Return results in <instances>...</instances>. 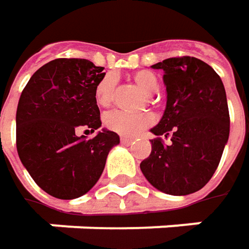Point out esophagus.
Listing matches in <instances>:
<instances>
[{"instance_id":"esophagus-1","label":"esophagus","mask_w":249,"mask_h":249,"mask_svg":"<svg viewBox=\"0 0 249 249\" xmlns=\"http://www.w3.org/2000/svg\"><path fill=\"white\" fill-rule=\"evenodd\" d=\"M120 140H122V143H124V144H130V143H133V139H130V138H124V136H122Z\"/></svg>"}]
</instances>
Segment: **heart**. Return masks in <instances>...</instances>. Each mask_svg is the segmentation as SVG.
Masks as SVG:
<instances>
[{"label":"heart","instance_id":"obj_1","mask_svg":"<svg viewBox=\"0 0 249 249\" xmlns=\"http://www.w3.org/2000/svg\"><path fill=\"white\" fill-rule=\"evenodd\" d=\"M133 80L149 94H155L159 89L158 77L149 70L136 71L133 74ZM94 97H96L97 105L102 107H107L111 105L113 97H114V77L113 76H106L97 83L96 90H94ZM152 123H153V116L150 113L135 114V113L122 111V110H114V111H110L105 117V124L109 130L123 135V136H130V138L138 136L144 129L152 126Z\"/></svg>","mask_w":249,"mask_h":249}]
</instances>
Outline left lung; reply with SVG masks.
<instances>
[{
	"label": "left lung",
	"mask_w": 249,
	"mask_h": 249,
	"mask_svg": "<svg viewBox=\"0 0 249 249\" xmlns=\"http://www.w3.org/2000/svg\"><path fill=\"white\" fill-rule=\"evenodd\" d=\"M163 70L168 102L152 129L144 178L169 195H189L209 182L230 136V111L221 77L202 60L183 55L152 66ZM171 138L165 145L161 136Z\"/></svg>",
	"instance_id": "obj_1"
}]
</instances>
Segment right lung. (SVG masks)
Here are the masks:
<instances>
[{"label": "right lung", "instance_id": "right-lung-1", "mask_svg": "<svg viewBox=\"0 0 249 249\" xmlns=\"http://www.w3.org/2000/svg\"><path fill=\"white\" fill-rule=\"evenodd\" d=\"M105 67L84 58H55L38 69L17 107V152L34 182L48 195L74 199L87 194L120 139L103 130L94 90Z\"/></svg>", "mask_w": 249, "mask_h": 249}]
</instances>
